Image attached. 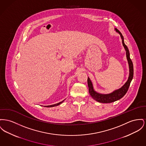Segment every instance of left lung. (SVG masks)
<instances>
[{"label":"left lung","instance_id":"left-lung-1","mask_svg":"<svg viewBox=\"0 0 146 146\" xmlns=\"http://www.w3.org/2000/svg\"><path fill=\"white\" fill-rule=\"evenodd\" d=\"M115 30L117 32H118L120 34L121 37L122 38V44L126 51V56H127V58L128 62H129V79L127 81V82L125 84V85L123 86L122 88H121L120 89L114 91L111 94H99V93H96V92H95L93 89V84H92L91 80H90L89 78H88V85L89 87V94L91 95L92 98H93L96 101H98V102H100V103H112V102L117 101V100L120 99L121 98H122L126 94V93L128 91L129 86H130V83H131V80L133 77V66L132 62L129 57V49H128L127 46L124 43L123 37L122 35L121 34V33L119 31V30H118L116 29H115Z\"/></svg>","mask_w":146,"mask_h":146}]
</instances>
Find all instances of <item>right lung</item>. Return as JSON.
<instances>
[{
    "label": "right lung",
    "mask_w": 146,
    "mask_h": 146,
    "mask_svg": "<svg viewBox=\"0 0 146 146\" xmlns=\"http://www.w3.org/2000/svg\"><path fill=\"white\" fill-rule=\"evenodd\" d=\"M64 101V100H63ZM63 101L61 102L60 103H57V104H54V105H49V106H44V107H48V108H50V107H53V106H58L59 105H60V104L63 102Z\"/></svg>",
    "instance_id": "right-lung-1"
}]
</instances>
